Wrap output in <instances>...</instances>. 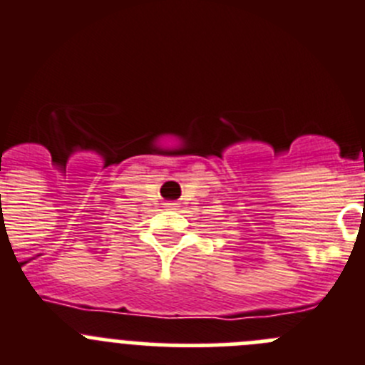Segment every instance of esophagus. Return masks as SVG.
I'll return each mask as SVG.
<instances>
[{
	"label": "esophagus",
	"instance_id": "esophagus-1",
	"mask_svg": "<svg viewBox=\"0 0 365 365\" xmlns=\"http://www.w3.org/2000/svg\"><path fill=\"white\" fill-rule=\"evenodd\" d=\"M165 207L166 210H177L179 206H177V202H165Z\"/></svg>",
	"mask_w": 365,
	"mask_h": 365
}]
</instances>
